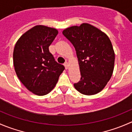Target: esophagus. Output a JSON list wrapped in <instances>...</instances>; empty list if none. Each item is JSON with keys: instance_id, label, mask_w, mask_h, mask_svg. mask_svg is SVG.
Returning <instances> with one entry per match:
<instances>
[{"instance_id": "esophagus-1", "label": "esophagus", "mask_w": 132, "mask_h": 132, "mask_svg": "<svg viewBox=\"0 0 132 132\" xmlns=\"http://www.w3.org/2000/svg\"><path fill=\"white\" fill-rule=\"evenodd\" d=\"M64 66H65V68L66 69V70H68V69L69 68V66H70V65H69V64H68V62H66L64 63Z\"/></svg>"}]
</instances>
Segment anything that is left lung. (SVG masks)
<instances>
[{"mask_svg":"<svg viewBox=\"0 0 132 132\" xmlns=\"http://www.w3.org/2000/svg\"><path fill=\"white\" fill-rule=\"evenodd\" d=\"M62 34L73 44L78 58L81 78L75 88L85 95L102 91L112 75L115 61L108 36L87 23L66 28Z\"/></svg>","mask_w":132,"mask_h":132,"instance_id":"left-lung-1","label":"left lung"}]
</instances>
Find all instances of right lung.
<instances>
[{
    "mask_svg": "<svg viewBox=\"0 0 132 132\" xmlns=\"http://www.w3.org/2000/svg\"><path fill=\"white\" fill-rule=\"evenodd\" d=\"M57 34L55 28L36 25L22 34L14 46L13 64L16 74L23 86L36 95L48 94L64 70L48 49Z\"/></svg>",
    "mask_w": 132,
    "mask_h": 132,
    "instance_id": "add662e5",
    "label": "right lung"
}]
</instances>
